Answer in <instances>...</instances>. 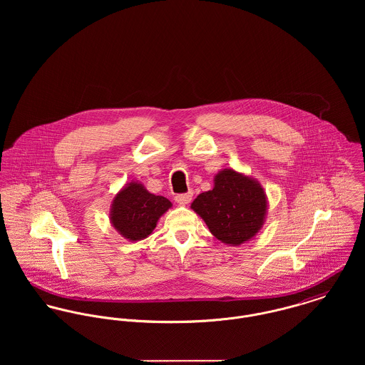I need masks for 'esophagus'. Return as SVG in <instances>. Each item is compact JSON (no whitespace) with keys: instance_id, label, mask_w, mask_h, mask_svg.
<instances>
[{"instance_id":"1","label":"esophagus","mask_w":365,"mask_h":365,"mask_svg":"<svg viewBox=\"0 0 365 365\" xmlns=\"http://www.w3.org/2000/svg\"><path fill=\"white\" fill-rule=\"evenodd\" d=\"M192 200V192H187V194H178L175 195V202L180 205H187L190 204Z\"/></svg>"}]
</instances>
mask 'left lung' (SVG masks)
I'll return each mask as SVG.
<instances>
[{
	"label": "left lung",
	"mask_w": 365,
	"mask_h": 365,
	"mask_svg": "<svg viewBox=\"0 0 365 365\" xmlns=\"http://www.w3.org/2000/svg\"><path fill=\"white\" fill-rule=\"evenodd\" d=\"M191 209L202 217L217 240L240 246L252 240L264 226L268 200L256 178L223 168L213 177V188L200 194Z\"/></svg>",
	"instance_id": "obj_1"
}]
</instances>
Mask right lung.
<instances>
[{
    "mask_svg": "<svg viewBox=\"0 0 365 365\" xmlns=\"http://www.w3.org/2000/svg\"><path fill=\"white\" fill-rule=\"evenodd\" d=\"M173 204L146 190L139 181H130L113 197L109 222L112 227L129 242H139L150 236L158 219Z\"/></svg>",
    "mask_w": 365,
    "mask_h": 365,
    "instance_id": "obj_1",
    "label": "right lung"
}]
</instances>
